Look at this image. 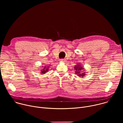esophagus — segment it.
<instances>
[{
	"label": "esophagus",
	"instance_id": "esophagus-1",
	"mask_svg": "<svg viewBox=\"0 0 123 123\" xmlns=\"http://www.w3.org/2000/svg\"><path fill=\"white\" fill-rule=\"evenodd\" d=\"M60 61H61V62H64L65 61V59H61V60H60Z\"/></svg>",
	"mask_w": 123,
	"mask_h": 123
}]
</instances>
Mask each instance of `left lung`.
Listing matches in <instances>:
<instances>
[{"label":"left lung","instance_id":"left-lung-1","mask_svg":"<svg viewBox=\"0 0 123 123\" xmlns=\"http://www.w3.org/2000/svg\"><path fill=\"white\" fill-rule=\"evenodd\" d=\"M74 67L75 73L78 76L80 77H83L86 74L85 68L83 67L81 65H80V64H77Z\"/></svg>","mask_w":123,"mask_h":123}]
</instances>
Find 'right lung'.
Masks as SVG:
<instances>
[{
	"label": "right lung",
	"instance_id": "add662e5",
	"mask_svg": "<svg viewBox=\"0 0 123 123\" xmlns=\"http://www.w3.org/2000/svg\"><path fill=\"white\" fill-rule=\"evenodd\" d=\"M50 66V65H46L45 66H42L41 67L42 68H41V69H40V73L41 74H46L47 72H48L49 71V67Z\"/></svg>",
	"mask_w": 123,
	"mask_h": 123
}]
</instances>
